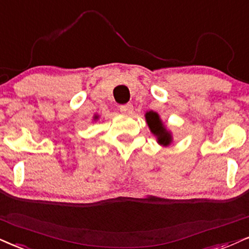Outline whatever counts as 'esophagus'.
Returning <instances> with one entry per match:
<instances>
[{
    "mask_svg": "<svg viewBox=\"0 0 249 249\" xmlns=\"http://www.w3.org/2000/svg\"><path fill=\"white\" fill-rule=\"evenodd\" d=\"M134 107L131 104H125V105H121L120 106V110H121L122 113H127V114H130L131 112H133Z\"/></svg>",
    "mask_w": 249,
    "mask_h": 249,
    "instance_id": "esophagus-1",
    "label": "esophagus"
}]
</instances>
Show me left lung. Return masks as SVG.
I'll return each instance as SVG.
<instances>
[{
    "mask_svg": "<svg viewBox=\"0 0 249 249\" xmlns=\"http://www.w3.org/2000/svg\"><path fill=\"white\" fill-rule=\"evenodd\" d=\"M146 122H148L150 129L156 136L158 137V142L162 145H168L171 143V134L165 129L164 124H161L160 119L156 112H148L145 114Z\"/></svg>",
    "mask_w": 249,
    "mask_h": 249,
    "instance_id": "1",
    "label": "left lung"
}]
</instances>
